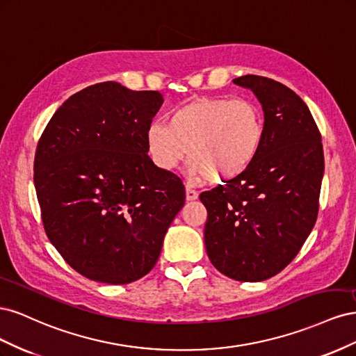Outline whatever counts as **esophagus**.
<instances>
[{
  "label": "esophagus",
  "instance_id": "obj_1",
  "mask_svg": "<svg viewBox=\"0 0 356 356\" xmlns=\"http://www.w3.org/2000/svg\"><path fill=\"white\" fill-rule=\"evenodd\" d=\"M199 197V193L196 190L190 188L188 186L186 187V199L190 202V200H196Z\"/></svg>",
  "mask_w": 356,
  "mask_h": 356
}]
</instances>
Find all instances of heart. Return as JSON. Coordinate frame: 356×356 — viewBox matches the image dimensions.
Returning <instances> with one entry per match:
<instances>
[{
  "label": "heart",
  "instance_id": "obj_1",
  "mask_svg": "<svg viewBox=\"0 0 356 356\" xmlns=\"http://www.w3.org/2000/svg\"><path fill=\"white\" fill-rule=\"evenodd\" d=\"M264 115L255 102L227 96H202L178 106L168 124L152 122L145 131L147 153L165 172L186 160L193 178L229 181L251 166L264 141Z\"/></svg>",
  "mask_w": 356,
  "mask_h": 356
}]
</instances>
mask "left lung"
<instances>
[{"mask_svg": "<svg viewBox=\"0 0 356 356\" xmlns=\"http://www.w3.org/2000/svg\"><path fill=\"white\" fill-rule=\"evenodd\" d=\"M264 113V141L243 174L203 191L204 246L213 267L241 282H261L294 260L316 222L324 149L307 105L260 75L233 80Z\"/></svg>", "mask_w": 356, "mask_h": 356, "instance_id": "1", "label": "left lung"}]
</instances>
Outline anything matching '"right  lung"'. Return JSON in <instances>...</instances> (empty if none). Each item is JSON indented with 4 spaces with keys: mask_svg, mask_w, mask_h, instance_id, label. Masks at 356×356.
Segmentation results:
<instances>
[{
    "mask_svg": "<svg viewBox=\"0 0 356 356\" xmlns=\"http://www.w3.org/2000/svg\"><path fill=\"white\" fill-rule=\"evenodd\" d=\"M161 104L156 90L93 84L59 106L38 141L34 184L47 238L92 281L145 276L184 207L182 181L147 154V126Z\"/></svg>",
    "mask_w": 356,
    "mask_h": 356,
    "instance_id": "add662e5",
    "label": "right lung"
}]
</instances>
